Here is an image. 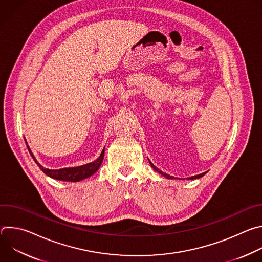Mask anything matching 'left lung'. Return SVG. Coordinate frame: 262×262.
I'll use <instances>...</instances> for the list:
<instances>
[{
    "label": "left lung",
    "instance_id": "8db88e82",
    "mask_svg": "<svg viewBox=\"0 0 262 262\" xmlns=\"http://www.w3.org/2000/svg\"><path fill=\"white\" fill-rule=\"evenodd\" d=\"M150 163V165H151V167L157 171V172H159L160 174H162V175H164L166 178H169V179H173L174 177L173 176H170V175H168V174H166V173H164V172H162L161 170H159V168H157L156 166H154V164L151 163V162H149ZM205 173H202V174H199V175H195V176H192V177H189V179H196V178H200V177H202L203 175H204Z\"/></svg>",
    "mask_w": 262,
    "mask_h": 262
}]
</instances>
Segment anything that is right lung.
Segmentation results:
<instances>
[{
	"mask_svg": "<svg viewBox=\"0 0 262 262\" xmlns=\"http://www.w3.org/2000/svg\"><path fill=\"white\" fill-rule=\"evenodd\" d=\"M26 141V140H25ZM29 149V152L31 154L33 160L35 161V163L38 165V167L42 170V172L45 174H47L48 176L54 178V179H58V180H63V181H71V182H77L80 180H83L89 176H91L92 174H94L100 167L102 160H103V156H104V149L102 150V152L100 154L99 158L97 160H95L92 163L80 166V167H73V168H63V169H59V170H51V169H47L43 168L38 162L36 161V159L34 158L33 154L31 152L29 146H27Z\"/></svg>",
	"mask_w": 262,
	"mask_h": 262,
	"instance_id": "obj_1",
	"label": "right lung"
}]
</instances>
